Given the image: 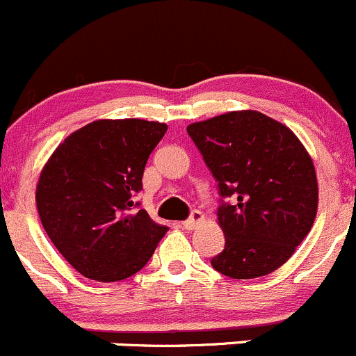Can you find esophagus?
I'll return each instance as SVG.
<instances>
[{
    "instance_id": "obj_1",
    "label": "esophagus",
    "mask_w": 356,
    "mask_h": 356,
    "mask_svg": "<svg viewBox=\"0 0 356 356\" xmlns=\"http://www.w3.org/2000/svg\"><path fill=\"white\" fill-rule=\"evenodd\" d=\"M202 221H204V214H202V212H200V211H193L192 216H190V218L186 219V221H183L181 225H183V228H185V229H195L197 226H199Z\"/></svg>"
}]
</instances>
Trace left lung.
<instances>
[{"label":"left lung","mask_w":356,"mask_h":356,"mask_svg":"<svg viewBox=\"0 0 356 356\" xmlns=\"http://www.w3.org/2000/svg\"><path fill=\"white\" fill-rule=\"evenodd\" d=\"M218 179L225 250L211 260L233 280L280 269L312 229L318 205L314 161L286 124L254 109L186 127Z\"/></svg>","instance_id":"obj_1"}]
</instances>
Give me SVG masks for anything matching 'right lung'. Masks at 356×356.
<instances>
[{
    "label": "right lung",
    "mask_w": 356,
    "mask_h": 356,
    "mask_svg": "<svg viewBox=\"0 0 356 356\" xmlns=\"http://www.w3.org/2000/svg\"><path fill=\"white\" fill-rule=\"evenodd\" d=\"M168 130L138 118L97 120L70 134L44 164L35 204L54 247L82 276H134L168 232L135 212L145 163Z\"/></svg>",
    "instance_id": "obj_1"
}]
</instances>
